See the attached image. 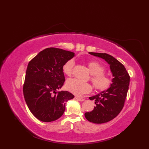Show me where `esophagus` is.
I'll list each match as a JSON object with an SVG mask.
<instances>
[{"mask_svg":"<svg viewBox=\"0 0 149 149\" xmlns=\"http://www.w3.org/2000/svg\"><path fill=\"white\" fill-rule=\"evenodd\" d=\"M75 98H76V100H77L79 101H84V99L82 98V97H78V96H76Z\"/></svg>","mask_w":149,"mask_h":149,"instance_id":"34e87169","label":"esophagus"}]
</instances>
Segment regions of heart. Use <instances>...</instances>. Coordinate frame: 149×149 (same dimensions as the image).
<instances>
[{
  "label": "heart",
  "mask_w": 149,
  "mask_h": 149,
  "mask_svg": "<svg viewBox=\"0 0 149 149\" xmlns=\"http://www.w3.org/2000/svg\"><path fill=\"white\" fill-rule=\"evenodd\" d=\"M74 65V62L73 60L67 61L63 66V73L67 76H71L73 73ZM88 67L91 74L90 79L96 89L104 91L110 88L112 83V79L111 76L104 73V67L96 61L88 62ZM66 88L75 95L81 96L91 92L92 86L88 83L81 82L76 79H70L66 83Z\"/></svg>",
  "instance_id": "b5f03b06"
}]
</instances>
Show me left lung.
Here are the masks:
<instances>
[{
  "mask_svg": "<svg viewBox=\"0 0 149 149\" xmlns=\"http://www.w3.org/2000/svg\"><path fill=\"white\" fill-rule=\"evenodd\" d=\"M89 53L104 60L110 65L114 77L109 88L89 97L90 100H94L96 106L92 111L84 114L86 119L91 123L102 124L115 118L123 109L129 89L130 76L124 66L112 56L102 53Z\"/></svg>",
  "mask_w": 149,
  "mask_h": 149,
  "instance_id": "obj_1",
  "label": "left lung"
}]
</instances>
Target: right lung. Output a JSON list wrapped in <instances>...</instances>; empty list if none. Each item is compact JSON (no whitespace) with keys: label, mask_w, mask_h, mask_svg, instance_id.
Masks as SVG:
<instances>
[{"label":"right lung","mask_w":149,"mask_h":149,"mask_svg":"<svg viewBox=\"0 0 149 149\" xmlns=\"http://www.w3.org/2000/svg\"><path fill=\"white\" fill-rule=\"evenodd\" d=\"M74 56L73 52L48 48L29 63L24 96L30 112L38 120L47 123L59 119L65 111V103L74 97L66 91L56 92L65 81L63 66Z\"/></svg>","instance_id":"add662e5"}]
</instances>
